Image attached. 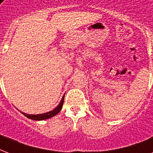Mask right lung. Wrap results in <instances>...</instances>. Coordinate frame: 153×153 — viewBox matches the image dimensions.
<instances>
[{"label":"right lung","mask_w":153,"mask_h":153,"mask_svg":"<svg viewBox=\"0 0 153 153\" xmlns=\"http://www.w3.org/2000/svg\"><path fill=\"white\" fill-rule=\"evenodd\" d=\"M64 95H63V97L62 98V100L59 102V104L58 105L57 107L55 108L53 110H51V111H49L48 112V113H44V114H36V115L27 114H25V113H22V114H24L25 117H27V118L32 119V120H35V121H42V120H46V119H48L50 118V117H52L55 116V115L61 110V109H62V105H63V101H64Z\"/></svg>","instance_id":"add662e5"}]
</instances>
